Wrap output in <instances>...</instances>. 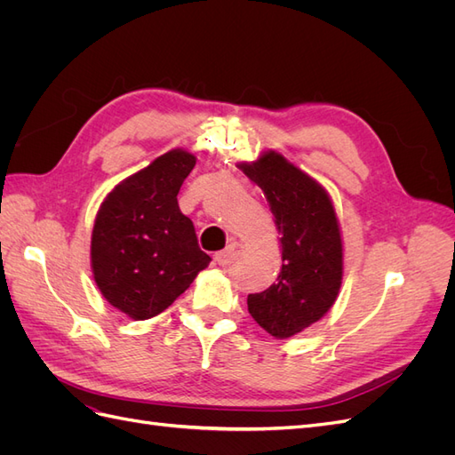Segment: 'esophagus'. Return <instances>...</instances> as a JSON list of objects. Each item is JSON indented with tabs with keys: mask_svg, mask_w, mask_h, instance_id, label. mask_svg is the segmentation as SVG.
<instances>
[{
	"mask_svg": "<svg viewBox=\"0 0 455 455\" xmlns=\"http://www.w3.org/2000/svg\"><path fill=\"white\" fill-rule=\"evenodd\" d=\"M243 251H244V244L239 241H233L228 249H224L222 252H216V261L220 266H229L243 254Z\"/></svg>",
	"mask_w": 455,
	"mask_h": 455,
	"instance_id": "obj_1",
	"label": "esophagus"
}]
</instances>
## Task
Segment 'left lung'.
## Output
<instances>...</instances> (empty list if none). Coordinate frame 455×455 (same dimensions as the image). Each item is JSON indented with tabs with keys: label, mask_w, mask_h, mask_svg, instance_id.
<instances>
[{
	"label": "left lung",
	"mask_w": 455,
	"mask_h": 455,
	"mask_svg": "<svg viewBox=\"0 0 455 455\" xmlns=\"http://www.w3.org/2000/svg\"><path fill=\"white\" fill-rule=\"evenodd\" d=\"M237 167L264 191L283 251L277 283L249 294V313L273 338H292L321 321L338 298L343 243L336 209L315 178L277 151Z\"/></svg>",
	"instance_id": "obj_1"
}]
</instances>
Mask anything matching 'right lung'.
<instances>
[{
	"label": "right lung",
	"instance_id": "1",
	"mask_svg": "<svg viewBox=\"0 0 455 455\" xmlns=\"http://www.w3.org/2000/svg\"><path fill=\"white\" fill-rule=\"evenodd\" d=\"M196 161L182 148L167 151L119 182L96 212L94 283L109 306L134 321L167 309L211 264L176 199Z\"/></svg>",
	"mask_w": 455,
	"mask_h": 455
}]
</instances>
